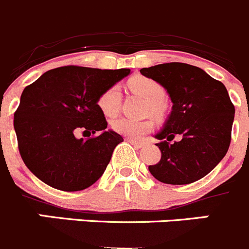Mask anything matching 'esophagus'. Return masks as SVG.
Segmentation results:
<instances>
[{"label": "esophagus", "mask_w": 249, "mask_h": 249, "mask_svg": "<svg viewBox=\"0 0 249 249\" xmlns=\"http://www.w3.org/2000/svg\"><path fill=\"white\" fill-rule=\"evenodd\" d=\"M127 142H129L132 145H134L136 148H142L143 145H144L142 142H137V141L132 140V138H127Z\"/></svg>", "instance_id": "esophagus-1"}]
</instances>
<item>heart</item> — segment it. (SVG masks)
I'll return each mask as SVG.
<instances>
[{"mask_svg":"<svg viewBox=\"0 0 249 249\" xmlns=\"http://www.w3.org/2000/svg\"><path fill=\"white\" fill-rule=\"evenodd\" d=\"M129 89L134 93L140 95L141 97L147 101L145 105V112L150 113L153 117L163 118L166 112V105L164 102L165 91L163 86L156 80L144 76H137L129 81ZM121 102V88L120 85L108 86L105 89L100 96L97 97V107L102 113L107 117H113L118 112ZM113 131L117 133L132 138L134 141L142 140V137L149 133L153 128L152 120L134 121L129 118L122 117L112 122Z\"/></svg>","mask_w":249,"mask_h":249,"instance_id":"obj_1","label":"heart"}]
</instances>
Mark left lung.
Wrapping results in <instances>:
<instances>
[{
	"instance_id": "8db88e82",
	"label": "left lung",
	"mask_w": 249,
	"mask_h": 249,
	"mask_svg": "<svg viewBox=\"0 0 249 249\" xmlns=\"http://www.w3.org/2000/svg\"><path fill=\"white\" fill-rule=\"evenodd\" d=\"M141 74L156 80L173 102L172 113L157 134L161 158L149 165L164 184L197 181L222 160L231 143L234 106L225 85L202 69L184 63L143 68ZM178 136L179 140L174 141Z\"/></svg>"
}]
</instances>
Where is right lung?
Wrapping results in <instances>:
<instances>
[{
	"instance_id": "1",
	"label": "right lung",
	"mask_w": 249,
	"mask_h": 249,
	"mask_svg": "<svg viewBox=\"0 0 249 249\" xmlns=\"http://www.w3.org/2000/svg\"><path fill=\"white\" fill-rule=\"evenodd\" d=\"M129 72L68 65L24 88L13 126L20 157L38 179L58 190L79 191L101 178L123 138L106 131L97 97ZM79 131L88 138L77 139Z\"/></svg>"
}]
</instances>
